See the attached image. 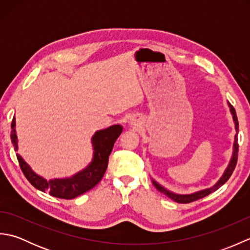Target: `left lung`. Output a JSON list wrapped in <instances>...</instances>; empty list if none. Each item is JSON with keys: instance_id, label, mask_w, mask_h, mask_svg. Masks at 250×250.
Listing matches in <instances>:
<instances>
[{"instance_id": "left-lung-1", "label": "left lung", "mask_w": 250, "mask_h": 250, "mask_svg": "<svg viewBox=\"0 0 250 250\" xmlns=\"http://www.w3.org/2000/svg\"><path fill=\"white\" fill-rule=\"evenodd\" d=\"M230 106V110L233 115V120H234V124H235V129H236V135H235V141H234V151H233V156L232 159L230 161L229 167H227L226 172L222 175V177L219 179V182L217 183L214 187H211L209 189H205V190H202L199 191V192H195L193 194H186V195H180V194H175L169 192L167 189H164L163 187H161L160 185L157 184L156 182H152L153 185H155V187L160 191V192L164 193L167 196H168L169 199H172L173 201L177 202V203H182V204H187V203H191V202H194L196 200H200L202 198H204V196L210 194L211 192H214L217 189H219L222 185H224L228 179L230 178V176L232 175L233 171H234V168L236 167V163H237V158H238V141H237V133H238V120H237V117H236V113H235V109L234 107L231 104H229Z\"/></svg>"}]
</instances>
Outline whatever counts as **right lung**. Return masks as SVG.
I'll list each match as a JSON object with an SVG mask.
<instances>
[{
	"label": "right lung",
	"instance_id": "add662e5",
	"mask_svg": "<svg viewBox=\"0 0 250 250\" xmlns=\"http://www.w3.org/2000/svg\"><path fill=\"white\" fill-rule=\"evenodd\" d=\"M122 126L119 125H111L105 130L98 131L92 137V144L94 149L93 160L90 166L83 171L74 175L71 178L54 179L47 182L36 175L22 158L17 155V159L21 171L30 184L43 192H49L55 198L72 200L76 196L87 192L90 189L95 187L103 178L106 168L108 166V159L116 140L121 134ZM12 143L17 150V136L15 133V118L12 121Z\"/></svg>",
	"mask_w": 250,
	"mask_h": 250
}]
</instances>
